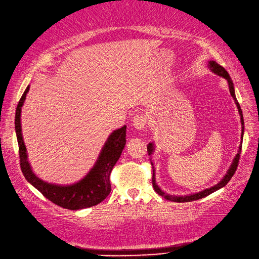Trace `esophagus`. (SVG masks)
I'll return each instance as SVG.
<instances>
[{"label":"esophagus","mask_w":259,"mask_h":259,"mask_svg":"<svg viewBox=\"0 0 259 259\" xmlns=\"http://www.w3.org/2000/svg\"><path fill=\"white\" fill-rule=\"evenodd\" d=\"M146 125V116L144 114H136L133 117V126L137 130H143Z\"/></svg>","instance_id":"34e87169"}]
</instances>
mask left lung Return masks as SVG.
Listing matches in <instances>:
<instances>
[{
  "instance_id": "obj_1",
  "label": "left lung",
  "mask_w": 259,
  "mask_h": 259,
  "mask_svg": "<svg viewBox=\"0 0 259 259\" xmlns=\"http://www.w3.org/2000/svg\"><path fill=\"white\" fill-rule=\"evenodd\" d=\"M209 67L211 71H213L214 73H217L218 76H221L224 77L225 79H227V81H228V86H229V91H230V94L231 96H233V98L235 99V103L237 105V107H238V110H239V114H240V120H241V125H242V134H241V139H242V135H244V117H242V112H241V108H240V105L239 103L237 102V98H236V95H235V88H234V82L233 80H231V78L229 76V73L227 72V70L225 69L224 67H221L219 63H217L215 61H209ZM153 151H154V146H153V143H149V145H147V153H149V155H151ZM240 153H241V145L239 147V151L238 153H237L236 157L234 159V162L233 164H231L230 168L228 170V172H227L226 176L224 177L223 180H221L218 184H215V186L211 187L207 190H203V191L199 192V193H194V194H191V196H186V197H176V196H170V194H166L162 191V190L156 186L155 183V174H154V168H153V177H152V184H153V188H154L155 192L159 193L160 196H162L163 198H165L166 200H170V201H174V202H190V201H194V200H199V199H202L204 197L209 196V194H211L214 191H217V190L221 189L223 187H225L227 183H228L230 181V179L233 178V176L235 174L236 170H237V166H238V162H239V157H240ZM151 164L153 165V163L151 162Z\"/></svg>"
}]
</instances>
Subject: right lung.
Segmentation results:
<instances>
[{
    "mask_svg": "<svg viewBox=\"0 0 259 259\" xmlns=\"http://www.w3.org/2000/svg\"><path fill=\"white\" fill-rule=\"evenodd\" d=\"M28 92L29 86L26 87L22 97L20 98L17 110H15V133H17L19 144L20 166L24 178L35 189H38L47 199L61 208L78 210L100 203L106 199L112 190L109 177L126 144V126L114 131L109 135L107 142L100 152L96 164L82 180L72 184V186H56V184L45 182L40 180L31 170L22 132H21V107H22Z\"/></svg>",
    "mask_w": 259,
    "mask_h": 259,
    "instance_id": "1",
    "label": "right lung"
}]
</instances>
